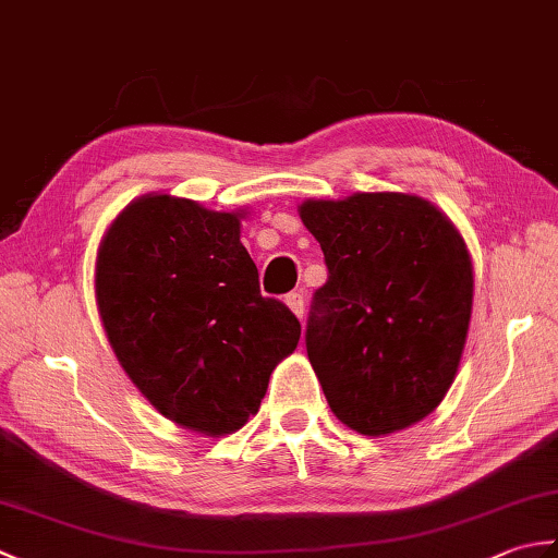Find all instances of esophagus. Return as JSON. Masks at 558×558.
Instances as JSON below:
<instances>
[{
    "mask_svg": "<svg viewBox=\"0 0 558 558\" xmlns=\"http://www.w3.org/2000/svg\"><path fill=\"white\" fill-rule=\"evenodd\" d=\"M286 304L290 306V312H292L294 316L302 318V314H304V292H302V290L290 292L288 298H286Z\"/></svg>",
    "mask_w": 558,
    "mask_h": 558,
    "instance_id": "1",
    "label": "esophagus"
}]
</instances>
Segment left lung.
Returning <instances> with one entry per match:
<instances>
[{
  "label": "left lung",
  "mask_w": 558,
  "mask_h": 558,
  "mask_svg": "<svg viewBox=\"0 0 558 558\" xmlns=\"http://www.w3.org/2000/svg\"><path fill=\"white\" fill-rule=\"evenodd\" d=\"M328 266L306 354L336 417L364 436L405 429L453 384L472 314V260L456 225L412 194L300 206Z\"/></svg>",
  "instance_id": "left-lung-1"
}]
</instances>
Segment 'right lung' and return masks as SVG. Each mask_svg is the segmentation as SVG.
Masks as SVG:
<instances>
[{
    "label": "right lung",
    "instance_id": "add662e5",
    "mask_svg": "<svg viewBox=\"0 0 558 558\" xmlns=\"http://www.w3.org/2000/svg\"><path fill=\"white\" fill-rule=\"evenodd\" d=\"M242 218L146 194L114 218L96 260L98 312L122 369L162 417L206 436L258 412L302 333L286 304L260 294Z\"/></svg>",
    "mask_w": 558,
    "mask_h": 558
}]
</instances>
